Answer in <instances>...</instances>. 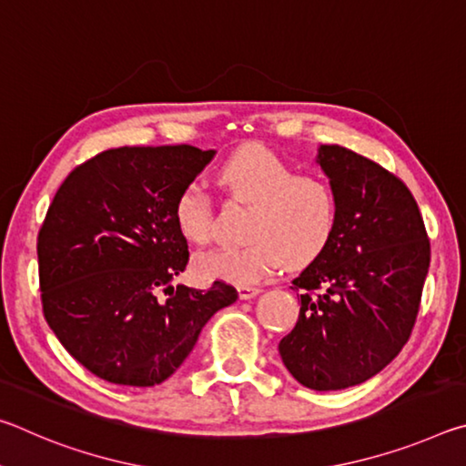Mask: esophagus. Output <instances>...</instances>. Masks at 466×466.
I'll list each match as a JSON object with an SVG mask.
<instances>
[{
  "label": "esophagus",
  "mask_w": 466,
  "mask_h": 466,
  "mask_svg": "<svg viewBox=\"0 0 466 466\" xmlns=\"http://www.w3.org/2000/svg\"><path fill=\"white\" fill-rule=\"evenodd\" d=\"M261 294V288H255V286H238V296L240 299H250Z\"/></svg>",
  "instance_id": "1"
}]
</instances>
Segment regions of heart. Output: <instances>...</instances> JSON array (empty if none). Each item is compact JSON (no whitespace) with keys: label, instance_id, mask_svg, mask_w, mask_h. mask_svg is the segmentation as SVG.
I'll return each mask as SVG.
<instances>
[{"label":"heart","instance_id":"obj_1","mask_svg":"<svg viewBox=\"0 0 466 466\" xmlns=\"http://www.w3.org/2000/svg\"><path fill=\"white\" fill-rule=\"evenodd\" d=\"M218 185L230 199L250 208L242 248L201 252L195 273L203 279H224L252 286L283 263L304 267L319 258L333 238L337 197L325 178L296 175L286 160L263 146H244L218 170ZM180 234L195 244L211 240L214 214L199 187L188 185L175 205Z\"/></svg>","mask_w":466,"mask_h":466}]
</instances>
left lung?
I'll return each mask as SVG.
<instances>
[{"label": "left lung", "mask_w": 466, "mask_h": 466, "mask_svg": "<svg viewBox=\"0 0 466 466\" xmlns=\"http://www.w3.org/2000/svg\"><path fill=\"white\" fill-rule=\"evenodd\" d=\"M317 164L337 197V226L325 252L291 281L302 289L299 314L279 356L306 389L343 390L403 350L430 240L413 195L389 170L341 146H320Z\"/></svg>", "instance_id": "obj_1"}]
</instances>
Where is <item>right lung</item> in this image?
<instances>
[{
    "label": "right lung",
    "instance_id": "right-lung-1",
    "mask_svg": "<svg viewBox=\"0 0 466 466\" xmlns=\"http://www.w3.org/2000/svg\"><path fill=\"white\" fill-rule=\"evenodd\" d=\"M214 156L193 146L106 149L63 180L49 205L36 244L45 319L102 380L164 382L208 320L238 298L224 281L170 283L188 263L177 199Z\"/></svg>",
    "mask_w": 466,
    "mask_h": 466
}]
</instances>
